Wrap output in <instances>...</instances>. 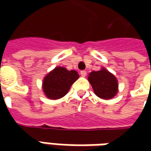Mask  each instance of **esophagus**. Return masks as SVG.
I'll return each mask as SVG.
<instances>
[{
    "instance_id": "obj_1",
    "label": "esophagus",
    "mask_w": 151,
    "mask_h": 151,
    "mask_svg": "<svg viewBox=\"0 0 151 151\" xmlns=\"http://www.w3.org/2000/svg\"><path fill=\"white\" fill-rule=\"evenodd\" d=\"M81 76L82 77H86V71L81 70Z\"/></svg>"
}]
</instances>
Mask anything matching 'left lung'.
<instances>
[{
  "mask_svg": "<svg viewBox=\"0 0 151 151\" xmlns=\"http://www.w3.org/2000/svg\"><path fill=\"white\" fill-rule=\"evenodd\" d=\"M88 81L91 85L94 93L101 99H112L119 91L118 80L104 67H101L100 70L91 71L88 76Z\"/></svg>",
  "mask_w": 151,
  "mask_h": 151,
  "instance_id": "obj_1",
  "label": "left lung"
}]
</instances>
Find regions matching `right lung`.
<instances>
[{
	"label": "right lung",
	"mask_w": 151,
	"mask_h": 151,
	"mask_svg": "<svg viewBox=\"0 0 151 151\" xmlns=\"http://www.w3.org/2000/svg\"><path fill=\"white\" fill-rule=\"evenodd\" d=\"M78 78V73L74 70H68L65 67H55L44 76L42 89L46 97L57 100L66 95L71 85Z\"/></svg>",
	"instance_id": "1"
}]
</instances>
